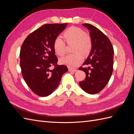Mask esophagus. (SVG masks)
Wrapping results in <instances>:
<instances>
[{"label": "esophagus", "instance_id": "1", "mask_svg": "<svg viewBox=\"0 0 134 134\" xmlns=\"http://www.w3.org/2000/svg\"><path fill=\"white\" fill-rule=\"evenodd\" d=\"M76 69H72L71 68H69V71H70V72H75L76 71Z\"/></svg>", "mask_w": 134, "mask_h": 134}]
</instances>
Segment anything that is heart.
I'll use <instances>...</instances> for the list:
<instances>
[{
	"instance_id": "b5f03b06",
	"label": "heart",
	"mask_w": 134,
	"mask_h": 134,
	"mask_svg": "<svg viewBox=\"0 0 134 134\" xmlns=\"http://www.w3.org/2000/svg\"><path fill=\"white\" fill-rule=\"evenodd\" d=\"M65 41L68 44L74 43L72 46L73 54H69L60 59V63L70 68L77 66L82 62L83 57L81 54L87 55L92 48L91 37L86 32L76 27H70L63 34ZM54 49L59 56H63L66 51V44L60 37H56L54 41Z\"/></svg>"
}]
</instances>
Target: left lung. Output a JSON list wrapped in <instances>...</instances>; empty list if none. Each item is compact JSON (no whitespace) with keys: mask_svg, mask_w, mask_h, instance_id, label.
<instances>
[{"mask_svg":"<svg viewBox=\"0 0 134 134\" xmlns=\"http://www.w3.org/2000/svg\"><path fill=\"white\" fill-rule=\"evenodd\" d=\"M83 26L90 30L92 48L88 58L79 69L86 74L85 80L79 82L87 93L94 94L102 91L110 79L113 72L114 50L110 40L98 28L90 24Z\"/></svg>","mask_w":134,"mask_h":134,"instance_id":"1","label":"left lung"}]
</instances>
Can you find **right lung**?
I'll use <instances>...</instances> for the list:
<instances>
[{"instance_id":"obj_1","label":"right lung","mask_w":134,"mask_h":134,"mask_svg":"<svg viewBox=\"0 0 134 134\" xmlns=\"http://www.w3.org/2000/svg\"><path fill=\"white\" fill-rule=\"evenodd\" d=\"M68 24H46L32 32L24 41L20 51V66L27 86L41 97L51 94L58 87L62 75L68 71L58 65L54 49V40ZM54 66V70L49 68Z\"/></svg>"}]
</instances>
